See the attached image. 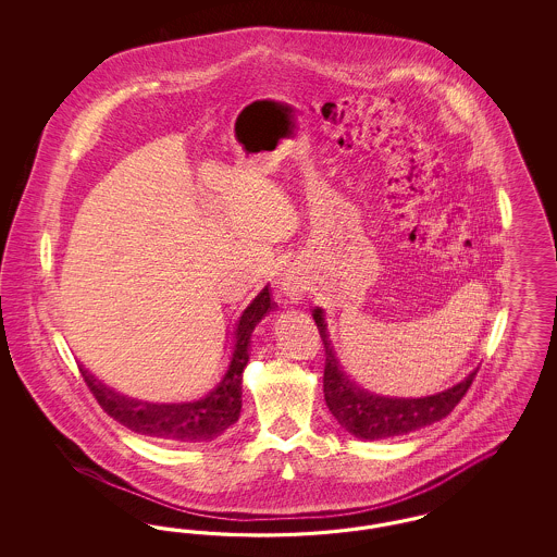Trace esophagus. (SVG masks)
Masks as SVG:
<instances>
[{
    "instance_id": "obj_1",
    "label": "esophagus",
    "mask_w": 557,
    "mask_h": 557,
    "mask_svg": "<svg viewBox=\"0 0 557 557\" xmlns=\"http://www.w3.org/2000/svg\"><path fill=\"white\" fill-rule=\"evenodd\" d=\"M288 290H290V284H288ZM292 294H294V290H292Z\"/></svg>"
}]
</instances>
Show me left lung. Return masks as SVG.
<instances>
[{
  "mask_svg": "<svg viewBox=\"0 0 557 557\" xmlns=\"http://www.w3.org/2000/svg\"><path fill=\"white\" fill-rule=\"evenodd\" d=\"M313 319L318 323L319 336L325 348V368H323V395L332 416L338 424L357 438L377 441L413 432L418 428L441 422L447 418L455 405L472 386L476 371H472L466 380L455 384L449 391L425 398H386L375 397L352 382H348L345 373L338 368L332 346L327 341L325 323L321 309H315Z\"/></svg>",
  "mask_w": 557,
  "mask_h": 557,
  "instance_id": "8db88e82",
  "label": "left lung"
}]
</instances>
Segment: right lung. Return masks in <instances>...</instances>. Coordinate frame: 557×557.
Returning <instances> with one entry per match:
<instances>
[{
    "mask_svg": "<svg viewBox=\"0 0 557 557\" xmlns=\"http://www.w3.org/2000/svg\"><path fill=\"white\" fill-rule=\"evenodd\" d=\"M273 307L269 288L261 292L250 307L242 313L236 327V346L230 370L219 386L196 403L182 405H154L121 397L104 384L96 382L91 373L81 370L89 393L100 403L112 420L129 428L132 432L154 436L166 443H207L221 436L236 424L242 411V371L248 363V346L255 325L265 318Z\"/></svg>",
    "mask_w": 557,
    "mask_h": 557,
    "instance_id": "1",
    "label": "right lung"
}]
</instances>
